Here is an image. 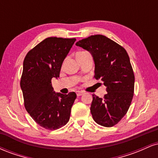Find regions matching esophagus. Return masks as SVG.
<instances>
[{"instance_id": "obj_1", "label": "esophagus", "mask_w": 158, "mask_h": 158, "mask_svg": "<svg viewBox=\"0 0 158 158\" xmlns=\"http://www.w3.org/2000/svg\"><path fill=\"white\" fill-rule=\"evenodd\" d=\"M83 94H84V92H83V91H77V95L78 96V97H79V96H81Z\"/></svg>"}]
</instances>
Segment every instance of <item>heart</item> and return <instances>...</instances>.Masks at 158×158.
Listing matches in <instances>:
<instances>
[{
	"mask_svg": "<svg viewBox=\"0 0 158 158\" xmlns=\"http://www.w3.org/2000/svg\"><path fill=\"white\" fill-rule=\"evenodd\" d=\"M85 52H78L77 53V57H78V56H80V55H82V54H84Z\"/></svg>",
	"mask_w": 158,
	"mask_h": 158,
	"instance_id": "b5f03b06",
	"label": "heart"
}]
</instances>
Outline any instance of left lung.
Masks as SVG:
<instances>
[{"label":"left lung","mask_w":158,"mask_h":158,"mask_svg":"<svg viewBox=\"0 0 158 158\" xmlns=\"http://www.w3.org/2000/svg\"><path fill=\"white\" fill-rule=\"evenodd\" d=\"M91 53L94 77L106 87L103 98L93 94L90 113L96 123L105 127L117 124L129 108L135 90V74L129 56L122 46L102 35H90L76 43Z\"/></svg>","instance_id":"obj_1"}]
</instances>
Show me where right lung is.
I'll list each match as a JSON object with an SVG mask.
<instances>
[{"mask_svg":"<svg viewBox=\"0 0 158 158\" xmlns=\"http://www.w3.org/2000/svg\"><path fill=\"white\" fill-rule=\"evenodd\" d=\"M76 39L49 37L27 52L21 79L23 102L34 121L45 129L65 126L77 98L75 92L55 93L52 78L59 77L63 61Z\"/></svg>","mask_w":158,"mask_h":158,"instance_id":"obj_1","label":"right lung"}]
</instances>
